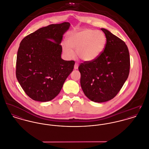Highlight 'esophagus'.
I'll return each instance as SVG.
<instances>
[{"instance_id": "1", "label": "esophagus", "mask_w": 149, "mask_h": 149, "mask_svg": "<svg viewBox=\"0 0 149 149\" xmlns=\"http://www.w3.org/2000/svg\"><path fill=\"white\" fill-rule=\"evenodd\" d=\"M78 66H79L78 64L77 63H75V65H74V69H75V70H77V69H78Z\"/></svg>"}]
</instances>
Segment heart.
I'll list each match as a JSON object with an SVG mask.
<instances>
[{"mask_svg": "<svg viewBox=\"0 0 149 149\" xmlns=\"http://www.w3.org/2000/svg\"><path fill=\"white\" fill-rule=\"evenodd\" d=\"M68 44L63 42L62 49L65 55L69 58L76 55L82 61L92 62L99 57L105 49L107 38L100 31L84 29L69 34Z\"/></svg>", "mask_w": 149, "mask_h": 149, "instance_id": "obj_1", "label": "heart"}]
</instances>
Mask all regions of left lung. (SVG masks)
<instances>
[{
  "instance_id": "obj_1",
  "label": "left lung",
  "mask_w": 149,
  "mask_h": 149,
  "mask_svg": "<svg viewBox=\"0 0 149 149\" xmlns=\"http://www.w3.org/2000/svg\"><path fill=\"white\" fill-rule=\"evenodd\" d=\"M107 44L103 53L92 62L81 63L80 85L91 101L103 103L115 97L127 80L130 56L125 43L106 29Z\"/></svg>"
}]
</instances>
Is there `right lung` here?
<instances>
[{"label": "right lung", "mask_w": 149, "mask_h": 149, "mask_svg": "<svg viewBox=\"0 0 149 149\" xmlns=\"http://www.w3.org/2000/svg\"><path fill=\"white\" fill-rule=\"evenodd\" d=\"M70 26L65 22L41 28L24 37L20 44L16 78L25 93L34 100L53 99L74 69V61L61 58L60 44Z\"/></svg>", "instance_id": "obj_1"}]
</instances>
